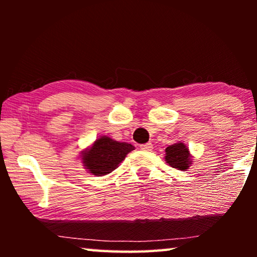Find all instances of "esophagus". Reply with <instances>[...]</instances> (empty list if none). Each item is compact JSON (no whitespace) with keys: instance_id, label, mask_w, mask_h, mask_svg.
<instances>
[{"instance_id":"obj_1","label":"esophagus","mask_w":257,"mask_h":257,"mask_svg":"<svg viewBox=\"0 0 257 257\" xmlns=\"http://www.w3.org/2000/svg\"><path fill=\"white\" fill-rule=\"evenodd\" d=\"M152 149H153V145L151 144V143H146V144H142L141 145V150L143 151H152Z\"/></svg>"}]
</instances>
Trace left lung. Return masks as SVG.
Listing matches in <instances>:
<instances>
[{
    "label": "left lung",
    "mask_w": 257,
    "mask_h": 257,
    "mask_svg": "<svg viewBox=\"0 0 257 257\" xmlns=\"http://www.w3.org/2000/svg\"><path fill=\"white\" fill-rule=\"evenodd\" d=\"M165 161L178 170H187L191 164L188 147L184 143H176L165 149Z\"/></svg>",
    "instance_id": "left-lung-1"
}]
</instances>
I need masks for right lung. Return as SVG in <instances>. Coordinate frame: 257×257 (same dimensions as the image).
Masks as SVG:
<instances>
[{"mask_svg":"<svg viewBox=\"0 0 257 257\" xmlns=\"http://www.w3.org/2000/svg\"><path fill=\"white\" fill-rule=\"evenodd\" d=\"M134 150L135 147L132 144L102 136L95 141L90 149L82 152L81 159L84 167L88 169L90 173L102 177L115 170L129 152Z\"/></svg>","mask_w":257,"mask_h":257,"instance_id":"obj_1","label":"right lung"}]
</instances>
